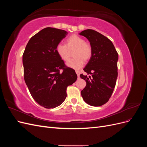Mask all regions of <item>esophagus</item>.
I'll return each mask as SVG.
<instances>
[{
	"instance_id": "1",
	"label": "esophagus",
	"mask_w": 147,
	"mask_h": 147,
	"mask_svg": "<svg viewBox=\"0 0 147 147\" xmlns=\"http://www.w3.org/2000/svg\"><path fill=\"white\" fill-rule=\"evenodd\" d=\"M75 72H76V74L77 75L78 77H80V72H79V71L78 70H76V71H75Z\"/></svg>"
}]
</instances>
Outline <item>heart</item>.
<instances>
[{"label": "heart", "instance_id": "b5f03b06", "mask_svg": "<svg viewBox=\"0 0 147 147\" xmlns=\"http://www.w3.org/2000/svg\"><path fill=\"white\" fill-rule=\"evenodd\" d=\"M56 51L60 59L67 61L70 57V51L73 52L75 58L70 60L66 65L70 68L78 69L83 65V61L87 62L92 56V48L83 38L77 35H72L66 39L64 44H58Z\"/></svg>", "mask_w": 147, "mask_h": 147}]
</instances>
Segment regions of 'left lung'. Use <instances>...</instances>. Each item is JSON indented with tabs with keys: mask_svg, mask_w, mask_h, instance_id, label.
<instances>
[{
	"mask_svg": "<svg viewBox=\"0 0 147 147\" xmlns=\"http://www.w3.org/2000/svg\"><path fill=\"white\" fill-rule=\"evenodd\" d=\"M85 37L92 48V56L83 69L87 75H80L86 82L81 91L84 102L99 107L107 103L112 96L118 77V53L113 43L104 35L92 29L79 34ZM92 75V77L88 74Z\"/></svg>",
	"mask_w": 147,
	"mask_h": 147,
	"instance_id": "1",
	"label": "left lung"
}]
</instances>
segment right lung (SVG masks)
Masks as SVG:
<instances>
[{
  "label": "right lung",
  "instance_id": "obj_1",
  "mask_svg": "<svg viewBox=\"0 0 147 147\" xmlns=\"http://www.w3.org/2000/svg\"><path fill=\"white\" fill-rule=\"evenodd\" d=\"M67 34L65 30L59 29H43L30 38L23 55L26 85L34 100L46 109L63 103L67 87L77 78L75 70L67 67L56 51Z\"/></svg>",
  "mask_w": 147,
  "mask_h": 147
}]
</instances>
